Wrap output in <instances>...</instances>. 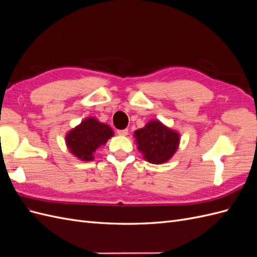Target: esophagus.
I'll use <instances>...</instances> for the list:
<instances>
[{
  "label": "esophagus",
  "mask_w": 257,
  "mask_h": 257,
  "mask_svg": "<svg viewBox=\"0 0 257 257\" xmlns=\"http://www.w3.org/2000/svg\"><path fill=\"white\" fill-rule=\"evenodd\" d=\"M116 133H118V135H120V136H126L128 134V130L127 128L118 130V131H116Z\"/></svg>",
  "instance_id": "esophagus-1"
}]
</instances>
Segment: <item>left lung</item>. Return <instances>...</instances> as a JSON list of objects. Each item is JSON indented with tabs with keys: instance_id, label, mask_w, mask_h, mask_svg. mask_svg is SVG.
<instances>
[{
	"instance_id": "left-lung-1",
	"label": "left lung",
	"mask_w": 257,
	"mask_h": 257,
	"mask_svg": "<svg viewBox=\"0 0 257 257\" xmlns=\"http://www.w3.org/2000/svg\"><path fill=\"white\" fill-rule=\"evenodd\" d=\"M137 149L151 164H164L174 157L180 134L159 120H151L134 133Z\"/></svg>"
}]
</instances>
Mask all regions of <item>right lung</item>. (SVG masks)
Returning a JSON list of instances; mask_svg holds the SVG:
<instances>
[{"mask_svg":"<svg viewBox=\"0 0 257 257\" xmlns=\"http://www.w3.org/2000/svg\"><path fill=\"white\" fill-rule=\"evenodd\" d=\"M113 134L108 124L99 122L94 116H89L68 132L65 144L74 157L82 162H90L94 160L98 148L105 146Z\"/></svg>","mask_w":257,"mask_h":257,"instance_id":"1","label":"right lung"}]
</instances>
